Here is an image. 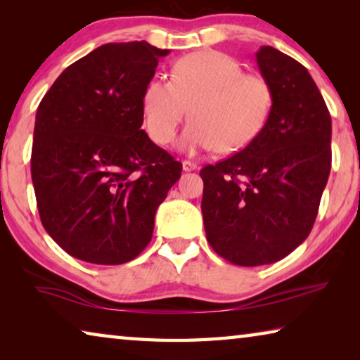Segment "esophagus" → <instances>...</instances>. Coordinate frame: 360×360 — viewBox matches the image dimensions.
<instances>
[{
	"label": "esophagus",
	"mask_w": 360,
	"mask_h": 360,
	"mask_svg": "<svg viewBox=\"0 0 360 360\" xmlns=\"http://www.w3.org/2000/svg\"><path fill=\"white\" fill-rule=\"evenodd\" d=\"M197 168H198L197 163H193L191 160H182V169H184V172H193V169Z\"/></svg>",
	"instance_id": "34e87169"
}]
</instances>
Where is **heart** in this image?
Instances as JSON below:
<instances>
[{
  "label": "heart",
  "instance_id": "1",
  "mask_svg": "<svg viewBox=\"0 0 360 360\" xmlns=\"http://www.w3.org/2000/svg\"><path fill=\"white\" fill-rule=\"evenodd\" d=\"M273 108L266 79L243 72L233 57L200 51L176 60L172 79L152 77L143 92L144 124L157 144H169L187 111L191 124L179 148L235 152L251 144L265 129Z\"/></svg>",
  "mask_w": 360,
  "mask_h": 360
}]
</instances>
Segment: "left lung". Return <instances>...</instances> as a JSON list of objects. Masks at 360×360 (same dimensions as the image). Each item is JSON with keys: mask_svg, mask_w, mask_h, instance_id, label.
Listing matches in <instances>:
<instances>
[{"mask_svg": "<svg viewBox=\"0 0 360 360\" xmlns=\"http://www.w3.org/2000/svg\"><path fill=\"white\" fill-rule=\"evenodd\" d=\"M255 60L273 90L265 129L200 172L206 238L241 266L273 264L307 240L332 163L330 114L308 70L271 46Z\"/></svg>", "mask_w": 360, "mask_h": 360, "instance_id": "1", "label": "left lung"}]
</instances>
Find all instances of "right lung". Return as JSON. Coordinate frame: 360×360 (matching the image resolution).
<instances>
[{"instance_id":"add662e5","label":"right lung","mask_w":360,"mask_h":360,"mask_svg":"<svg viewBox=\"0 0 360 360\" xmlns=\"http://www.w3.org/2000/svg\"><path fill=\"white\" fill-rule=\"evenodd\" d=\"M168 49L109 42L70 65L36 111L32 179L41 222L79 260L130 262L182 165L150 141L143 92Z\"/></svg>"}]
</instances>
